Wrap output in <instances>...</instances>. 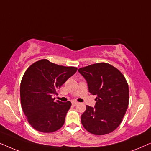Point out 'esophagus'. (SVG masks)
I'll return each instance as SVG.
<instances>
[{"label": "esophagus", "mask_w": 151, "mask_h": 151, "mask_svg": "<svg viewBox=\"0 0 151 151\" xmlns=\"http://www.w3.org/2000/svg\"><path fill=\"white\" fill-rule=\"evenodd\" d=\"M78 104V102H76V101H73L72 102V105H73V106H76V105H77Z\"/></svg>", "instance_id": "34e87169"}]
</instances>
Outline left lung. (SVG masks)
<instances>
[{
	"mask_svg": "<svg viewBox=\"0 0 151 151\" xmlns=\"http://www.w3.org/2000/svg\"><path fill=\"white\" fill-rule=\"evenodd\" d=\"M78 71L87 82L90 93L97 96L94 108L86 106L82 124L96 135L111 133L121 124L129 106L127 80L117 68L106 63L80 68Z\"/></svg>",
	"mask_w": 151,
	"mask_h": 151,
	"instance_id": "1",
	"label": "left lung"
}]
</instances>
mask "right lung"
Here are the masks:
<instances>
[{
  "instance_id": "add662e5",
  "label": "right lung",
  "mask_w": 151,
  "mask_h": 151,
  "mask_svg": "<svg viewBox=\"0 0 151 151\" xmlns=\"http://www.w3.org/2000/svg\"><path fill=\"white\" fill-rule=\"evenodd\" d=\"M77 70L42 59L24 72L20 87L21 106L28 122L36 131L53 133L64 125L71 103L54 102L52 96Z\"/></svg>"
}]
</instances>
